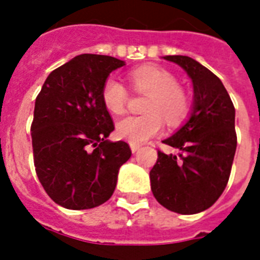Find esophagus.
Returning <instances> with one entry per match:
<instances>
[{
    "label": "esophagus",
    "instance_id": "1",
    "mask_svg": "<svg viewBox=\"0 0 260 260\" xmlns=\"http://www.w3.org/2000/svg\"><path fill=\"white\" fill-rule=\"evenodd\" d=\"M140 150V146H139V144H134V143H131V151H132V152H138V151Z\"/></svg>",
    "mask_w": 260,
    "mask_h": 260
}]
</instances>
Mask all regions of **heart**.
Returning <instances> with one entry per match:
<instances>
[{
    "label": "heart",
    "instance_id": "obj_1",
    "mask_svg": "<svg viewBox=\"0 0 260 260\" xmlns=\"http://www.w3.org/2000/svg\"><path fill=\"white\" fill-rule=\"evenodd\" d=\"M131 86L136 93L147 94L142 116H129L117 122L116 132L121 139L142 144L163 129V120L169 125L183 121L190 110L189 95L178 86L177 78L170 71L158 66H142L128 75ZM104 105L110 113L125 112L129 93L118 79L109 77L101 90Z\"/></svg>",
    "mask_w": 260,
    "mask_h": 260
}]
</instances>
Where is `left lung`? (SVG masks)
<instances>
[{
    "mask_svg": "<svg viewBox=\"0 0 260 260\" xmlns=\"http://www.w3.org/2000/svg\"><path fill=\"white\" fill-rule=\"evenodd\" d=\"M163 58L177 63L191 78L194 106L185 125L163 140L181 154L158 151L150 171L151 190L171 212L200 213L217 201L230 179L238 146L235 106L218 77L201 63L182 55Z\"/></svg>",
    "mask_w": 260,
    "mask_h": 260,
    "instance_id": "1",
    "label": "left lung"
}]
</instances>
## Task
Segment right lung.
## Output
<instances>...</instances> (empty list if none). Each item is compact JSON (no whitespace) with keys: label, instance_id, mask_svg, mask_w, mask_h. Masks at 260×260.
<instances>
[{"label":"right lung","instance_id":"add662e5","mask_svg":"<svg viewBox=\"0 0 260 260\" xmlns=\"http://www.w3.org/2000/svg\"><path fill=\"white\" fill-rule=\"evenodd\" d=\"M125 63L82 54L55 69L36 97L30 125L36 175L66 209H91L112 197L120 167L131 158L125 142L112 143L113 120L101 98L109 74Z\"/></svg>","mask_w":260,"mask_h":260}]
</instances>
